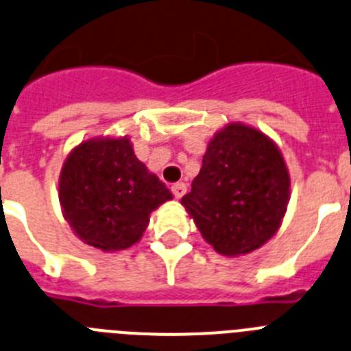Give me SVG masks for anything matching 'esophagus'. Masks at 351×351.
Segmentation results:
<instances>
[{
	"instance_id": "esophagus-1",
	"label": "esophagus",
	"mask_w": 351,
	"mask_h": 351,
	"mask_svg": "<svg viewBox=\"0 0 351 351\" xmlns=\"http://www.w3.org/2000/svg\"><path fill=\"white\" fill-rule=\"evenodd\" d=\"M171 192H173V195H175L176 199L183 197V195H185V192H187V185H185L183 182L175 183V185L171 187Z\"/></svg>"
}]
</instances>
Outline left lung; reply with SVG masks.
<instances>
[{
	"label": "left lung",
	"instance_id": "obj_1",
	"mask_svg": "<svg viewBox=\"0 0 351 351\" xmlns=\"http://www.w3.org/2000/svg\"><path fill=\"white\" fill-rule=\"evenodd\" d=\"M290 173L267 134L243 122L215 132L192 191L182 197L204 241L226 257L252 254L282 227Z\"/></svg>",
	"mask_w": 351,
	"mask_h": 351
}]
</instances>
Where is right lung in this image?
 <instances>
[{"label": "right lung", "instance_id": "add662e5", "mask_svg": "<svg viewBox=\"0 0 351 351\" xmlns=\"http://www.w3.org/2000/svg\"><path fill=\"white\" fill-rule=\"evenodd\" d=\"M173 194L134 154L129 136H96L66 157L59 175L62 217L85 245L119 252L136 245L150 213Z\"/></svg>", "mask_w": 351, "mask_h": 351}]
</instances>
